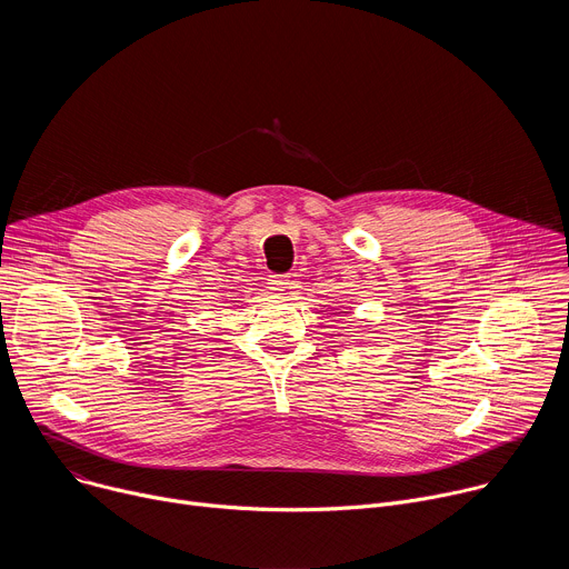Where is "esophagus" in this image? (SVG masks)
Listing matches in <instances>:
<instances>
[{
	"label": "esophagus",
	"mask_w": 569,
	"mask_h": 569,
	"mask_svg": "<svg viewBox=\"0 0 569 569\" xmlns=\"http://www.w3.org/2000/svg\"><path fill=\"white\" fill-rule=\"evenodd\" d=\"M268 288H270L274 295H286V292L292 288V279H290L288 274H270Z\"/></svg>",
	"instance_id": "esophagus-1"
}]
</instances>
